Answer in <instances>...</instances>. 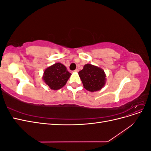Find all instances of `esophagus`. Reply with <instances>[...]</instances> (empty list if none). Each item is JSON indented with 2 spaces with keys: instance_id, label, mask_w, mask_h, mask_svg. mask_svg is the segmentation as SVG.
<instances>
[{
  "instance_id": "esophagus-1",
  "label": "esophagus",
  "mask_w": 151,
  "mask_h": 151,
  "mask_svg": "<svg viewBox=\"0 0 151 151\" xmlns=\"http://www.w3.org/2000/svg\"><path fill=\"white\" fill-rule=\"evenodd\" d=\"M74 72H79V69H76L75 70H74Z\"/></svg>"
}]
</instances>
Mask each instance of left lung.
Listing matches in <instances>:
<instances>
[{
	"instance_id": "left-lung-1",
	"label": "left lung",
	"mask_w": 151,
	"mask_h": 151,
	"mask_svg": "<svg viewBox=\"0 0 151 151\" xmlns=\"http://www.w3.org/2000/svg\"><path fill=\"white\" fill-rule=\"evenodd\" d=\"M84 88L90 92L101 90L106 84V74L101 68L92 64H86L79 72Z\"/></svg>"
}]
</instances>
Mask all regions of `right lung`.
<instances>
[{
  "label": "right lung",
  "instance_id": "1",
  "mask_svg": "<svg viewBox=\"0 0 151 151\" xmlns=\"http://www.w3.org/2000/svg\"><path fill=\"white\" fill-rule=\"evenodd\" d=\"M71 74L67 70L66 67L58 62L45 70L42 79L50 89L58 90L66 84Z\"/></svg>",
  "mask_w": 151,
  "mask_h": 151
}]
</instances>
